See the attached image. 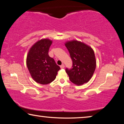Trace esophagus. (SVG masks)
<instances>
[{
    "instance_id": "34e87169",
    "label": "esophagus",
    "mask_w": 124,
    "mask_h": 124,
    "mask_svg": "<svg viewBox=\"0 0 124 124\" xmlns=\"http://www.w3.org/2000/svg\"><path fill=\"white\" fill-rule=\"evenodd\" d=\"M60 67H61V69L64 68V64H62L61 66H60Z\"/></svg>"
}]
</instances>
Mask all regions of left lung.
<instances>
[{
    "mask_svg": "<svg viewBox=\"0 0 124 124\" xmlns=\"http://www.w3.org/2000/svg\"><path fill=\"white\" fill-rule=\"evenodd\" d=\"M73 61V68L66 71L71 82L81 85L89 81L93 75L96 67V61L93 49L83 42L73 40L65 43Z\"/></svg>",
    "mask_w": 124,
    "mask_h": 124,
    "instance_id": "left-lung-1",
    "label": "left lung"
}]
</instances>
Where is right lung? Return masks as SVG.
I'll return each mask as SVG.
<instances>
[{
	"label": "right lung",
	"instance_id": "obj_1",
	"mask_svg": "<svg viewBox=\"0 0 124 124\" xmlns=\"http://www.w3.org/2000/svg\"><path fill=\"white\" fill-rule=\"evenodd\" d=\"M52 41L42 39L37 41L29 49L26 64L33 79L40 84H48L55 79L60 66L50 57L49 50Z\"/></svg>",
	"mask_w": 124,
	"mask_h": 124
}]
</instances>
